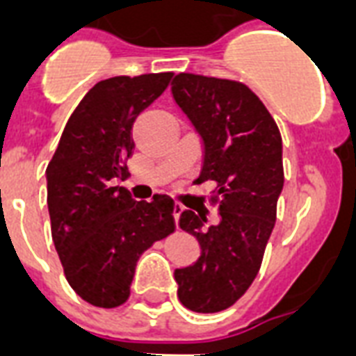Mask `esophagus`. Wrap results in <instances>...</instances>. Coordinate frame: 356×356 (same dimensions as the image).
Returning <instances> with one entry per match:
<instances>
[{
    "label": "esophagus",
    "mask_w": 356,
    "mask_h": 356,
    "mask_svg": "<svg viewBox=\"0 0 356 356\" xmlns=\"http://www.w3.org/2000/svg\"><path fill=\"white\" fill-rule=\"evenodd\" d=\"M181 212H183V205H177V203H175V205H173V218H175V225H177Z\"/></svg>",
    "instance_id": "esophagus-1"
}]
</instances>
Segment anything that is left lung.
<instances>
[{"label":"left lung","instance_id":"8db88e82","mask_svg":"<svg viewBox=\"0 0 356 356\" xmlns=\"http://www.w3.org/2000/svg\"><path fill=\"white\" fill-rule=\"evenodd\" d=\"M172 94L203 138L195 183L216 184L211 201L222 218L205 227L195 212L181 214L179 227L197 238L201 257L173 275L179 301L212 314L236 303L259 273L284 184L282 140L264 103L243 83L179 74Z\"/></svg>","mask_w":356,"mask_h":356}]
</instances>
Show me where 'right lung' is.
Returning a JSON list of instances; mask_svg holds the SVG:
<instances>
[{"label": "right lung", "mask_w": 356, "mask_h": 356, "mask_svg": "<svg viewBox=\"0 0 356 356\" xmlns=\"http://www.w3.org/2000/svg\"><path fill=\"white\" fill-rule=\"evenodd\" d=\"M172 72L111 77L88 90L47 164L51 236L75 293L99 309L129 299L145 249L175 231L173 200L134 201L114 186L133 155V123L166 90Z\"/></svg>", "instance_id": "right-lung-1"}]
</instances>
